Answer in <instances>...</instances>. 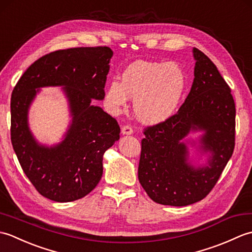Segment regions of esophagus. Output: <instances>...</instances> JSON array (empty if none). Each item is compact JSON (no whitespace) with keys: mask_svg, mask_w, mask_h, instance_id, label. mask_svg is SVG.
I'll return each mask as SVG.
<instances>
[{"mask_svg":"<svg viewBox=\"0 0 252 252\" xmlns=\"http://www.w3.org/2000/svg\"><path fill=\"white\" fill-rule=\"evenodd\" d=\"M121 133L123 135H130L133 133V129L130 126H123L122 129H121Z\"/></svg>","mask_w":252,"mask_h":252,"instance_id":"1","label":"esophagus"}]
</instances>
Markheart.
<instances>
[{"label": "heart", "instance_id": "obj_1", "mask_svg": "<svg viewBox=\"0 0 252 252\" xmlns=\"http://www.w3.org/2000/svg\"><path fill=\"white\" fill-rule=\"evenodd\" d=\"M186 77L178 63L137 61L122 72L121 82L107 87L105 101L119 111L130 97L135 98L134 111L146 123H159L174 114L184 94Z\"/></svg>", "mask_w": 252, "mask_h": 252}]
</instances>
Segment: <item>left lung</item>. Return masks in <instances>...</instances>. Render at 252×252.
Instances as JSON below:
<instances>
[{
    "mask_svg": "<svg viewBox=\"0 0 252 252\" xmlns=\"http://www.w3.org/2000/svg\"><path fill=\"white\" fill-rule=\"evenodd\" d=\"M189 94L179 111L144 129L138 181L152 200L165 206H189L212 190L235 147L236 108L228 84L210 58L196 47ZM202 129L203 150L212 157L203 167L187 163L188 151L180 141L190 130Z\"/></svg>",
    "mask_w": 252,
    "mask_h": 252,
    "instance_id": "8db88e82",
    "label": "left lung"
}]
</instances>
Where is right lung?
I'll list each match as a JSON object with an SVG mask.
<instances>
[{
    "mask_svg": "<svg viewBox=\"0 0 252 252\" xmlns=\"http://www.w3.org/2000/svg\"><path fill=\"white\" fill-rule=\"evenodd\" d=\"M108 46L73 47L42 56L27 69L10 98V140L25 174L42 196L57 202L80 199L103 175V155L120 138L117 120L93 99L105 97L112 56ZM62 85L73 123L54 148L39 146L28 127V109L42 86Z\"/></svg>",
    "mask_w": 252,
    "mask_h": 252,
    "instance_id": "add662e5",
    "label": "right lung"
}]
</instances>
